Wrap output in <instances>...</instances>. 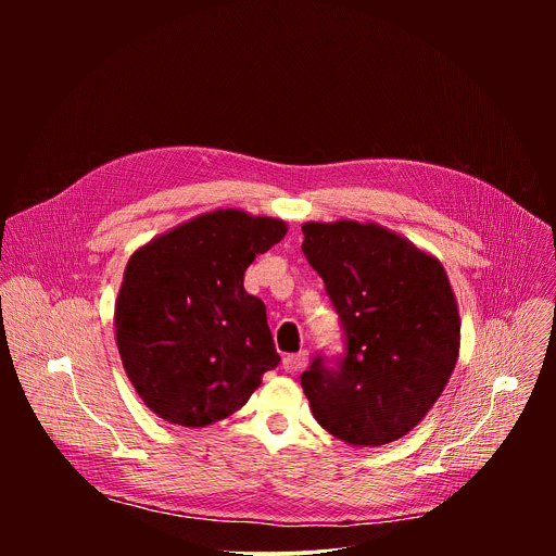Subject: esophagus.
Returning a JSON list of instances; mask_svg holds the SVG:
<instances>
[{
    "label": "esophagus",
    "instance_id": "obj_1",
    "mask_svg": "<svg viewBox=\"0 0 556 556\" xmlns=\"http://www.w3.org/2000/svg\"><path fill=\"white\" fill-rule=\"evenodd\" d=\"M305 365H307V352H305V350H303V352H296V354H288V356L283 358V369H286L288 374H296V371H301Z\"/></svg>",
    "mask_w": 556,
    "mask_h": 556
}]
</instances>
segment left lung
I'll use <instances>...</instances> for the list:
<instances>
[{
  "label": "left lung",
  "instance_id": "left-lung-1",
  "mask_svg": "<svg viewBox=\"0 0 556 556\" xmlns=\"http://www.w3.org/2000/svg\"><path fill=\"white\" fill-rule=\"evenodd\" d=\"M301 251L341 316L348 352L301 374L312 416L352 446L407 435L459 356V312L438 257L376 222H305Z\"/></svg>",
  "mask_w": 556,
  "mask_h": 556
}]
</instances>
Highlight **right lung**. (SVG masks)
Wrapping results in <instances>:
<instances>
[{"label":"right lung","mask_w":556,"mask_h":556,"mask_svg":"<svg viewBox=\"0 0 556 556\" xmlns=\"http://www.w3.org/2000/svg\"><path fill=\"white\" fill-rule=\"evenodd\" d=\"M286 232L283 219L217 208L134 251L114 307L116 348L157 418L189 429L224 420L279 365L244 273Z\"/></svg>","instance_id":"right-lung-1"}]
</instances>
